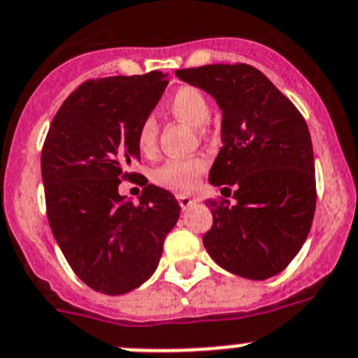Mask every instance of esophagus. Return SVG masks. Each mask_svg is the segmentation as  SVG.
Wrapping results in <instances>:
<instances>
[{
  "label": "esophagus",
  "instance_id": "obj_1",
  "mask_svg": "<svg viewBox=\"0 0 358 358\" xmlns=\"http://www.w3.org/2000/svg\"><path fill=\"white\" fill-rule=\"evenodd\" d=\"M194 201H198L196 198H191V196H185V194H180L178 196V203H180V207H182L183 210L187 209V207H191L192 203H194Z\"/></svg>",
  "mask_w": 358,
  "mask_h": 358
}]
</instances>
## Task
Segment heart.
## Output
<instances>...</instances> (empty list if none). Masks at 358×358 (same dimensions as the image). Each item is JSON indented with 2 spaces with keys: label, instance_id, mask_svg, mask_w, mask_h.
<instances>
[{
  "label": "heart",
  "instance_id": "obj_1",
  "mask_svg": "<svg viewBox=\"0 0 358 358\" xmlns=\"http://www.w3.org/2000/svg\"><path fill=\"white\" fill-rule=\"evenodd\" d=\"M167 108L176 119L201 127L210 117V104L203 93L194 86H182L167 99ZM158 127L153 117H145L136 129V145L142 153H153L157 145ZM203 158H173L155 171V182L162 187L176 192H189L194 189L198 178L205 171Z\"/></svg>",
  "mask_w": 358,
  "mask_h": 358
}]
</instances>
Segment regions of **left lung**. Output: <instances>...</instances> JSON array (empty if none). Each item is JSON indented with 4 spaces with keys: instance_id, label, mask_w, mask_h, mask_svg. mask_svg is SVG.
<instances>
[{
    "instance_id": "left-lung-1",
    "label": "left lung",
    "mask_w": 358,
    "mask_h": 358,
    "mask_svg": "<svg viewBox=\"0 0 358 358\" xmlns=\"http://www.w3.org/2000/svg\"><path fill=\"white\" fill-rule=\"evenodd\" d=\"M222 111V149L209 173L214 187L236 189L234 205L209 201V256L227 272L263 281L290 265L315 213V167L303 115L259 70L207 64L176 70Z\"/></svg>"
}]
</instances>
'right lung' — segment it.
Here are the masks:
<instances>
[{"mask_svg": "<svg viewBox=\"0 0 358 358\" xmlns=\"http://www.w3.org/2000/svg\"><path fill=\"white\" fill-rule=\"evenodd\" d=\"M167 73L86 80L59 108L41 153L46 213L59 248L95 292L122 295L157 270L180 217L166 189L148 183L133 203L119 192L141 160L136 129L167 86Z\"/></svg>", "mask_w": 358, "mask_h": 358, "instance_id": "1", "label": "right lung"}]
</instances>
